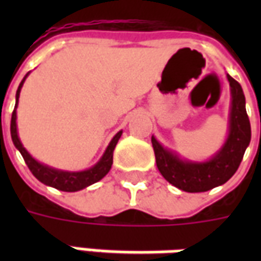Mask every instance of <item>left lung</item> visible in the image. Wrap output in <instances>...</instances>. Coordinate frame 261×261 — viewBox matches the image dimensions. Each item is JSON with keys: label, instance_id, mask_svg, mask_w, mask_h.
I'll use <instances>...</instances> for the list:
<instances>
[{"label": "left lung", "instance_id": "1", "mask_svg": "<svg viewBox=\"0 0 261 261\" xmlns=\"http://www.w3.org/2000/svg\"><path fill=\"white\" fill-rule=\"evenodd\" d=\"M226 78L229 81L230 95H232L229 134L222 148L210 161L192 162V161L180 159L176 153L170 152L169 149L162 147L155 137L151 138L156 166L161 175L170 185H173L183 192H208L214 187L226 183L235 175L247 145L250 142L252 130L246 113V106H245L246 102H245L242 86L230 75H226Z\"/></svg>", "mask_w": 261, "mask_h": 261}]
</instances>
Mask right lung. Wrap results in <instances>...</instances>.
<instances>
[{
  "label": "right lung",
  "instance_id": "1",
  "mask_svg": "<svg viewBox=\"0 0 261 261\" xmlns=\"http://www.w3.org/2000/svg\"><path fill=\"white\" fill-rule=\"evenodd\" d=\"M26 76H28V74H26ZM26 76L22 80V82L19 84V88L16 91V103H15L12 119H11V137H12L14 145L19 149L20 155L23 156L26 165L31 169L33 176L36 177L37 180L44 183V185L54 187V189L61 190V192H78V190H82V189L91 186L93 183H96L100 179H103L109 173L110 168H112V164H113V151L123 131H119L113 137V140L108 145L100 161L95 166H92V168L86 170H82V172H67V170H59L54 169V168H50L47 165L40 164L35 158H32L31 153L23 148L19 137H18V130H16V106H18L20 89L23 86Z\"/></svg>",
  "mask_w": 261,
  "mask_h": 261
}]
</instances>
